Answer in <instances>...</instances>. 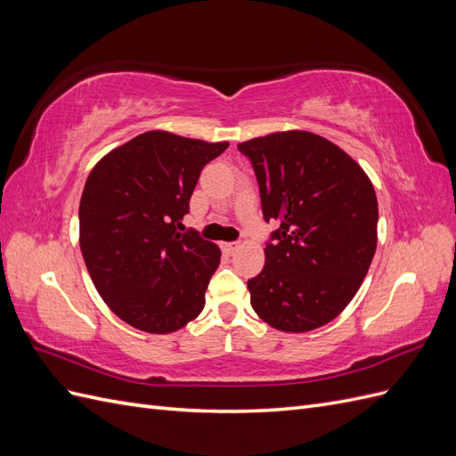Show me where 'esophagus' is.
I'll use <instances>...</instances> for the list:
<instances>
[{"instance_id":"esophagus-1","label":"esophagus","mask_w":456,"mask_h":456,"mask_svg":"<svg viewBox=\"0 0 456 456\" xmlns=\"http://www.w3.org/2000/svg\"><path fill=\"white\" fill-rule=\"evenodd\" d=\"M223 249H224L226 253H233V251H238V249H240V243H238V241H228V243H223Z\"/></svg>"}]
</instances>
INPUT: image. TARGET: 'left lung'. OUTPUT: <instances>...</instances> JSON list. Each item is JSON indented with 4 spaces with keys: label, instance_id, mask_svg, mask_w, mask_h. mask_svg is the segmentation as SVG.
I'll return each instance as SVG.
<instances>
[{
    "label": "left lung",
    "instance_id": "left-lung-1",
    "mask_svg": "<svg viewBox=\"0 0 456 456\" xmlns=\"http://www.w3.org/2000/svg\"><path fill=\"white\" fill-rule=\"evenodd\" d=\"M238 148L255 169L265 220L278 223L265 268L247 281L253 310L285 333L333 322L377 251L379 203L369 176L308 131L272 133Z\"/></svg>",
    "mask_w": 456,
    "mask_h": 456
}]
</instances>
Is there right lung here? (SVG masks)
<instances>
[{
  "instance_id": "right-lung-1",
  "label": "right lung",
  "mask_w": 456,
  "mask_h": 456,
  "mask_svg": "<svg viewBox=\"0 0 456 456\" xmlns=\"http://www.w3.org/2000/svg\"><path fill=\"white\" fill-rule=\"evenodd\" d=\"M228 142L148 131L94 165L79 201V247L119 320L165 335L196 320L220 249L183 230L201 169Z\"/></svg>"
}]
</instances>
